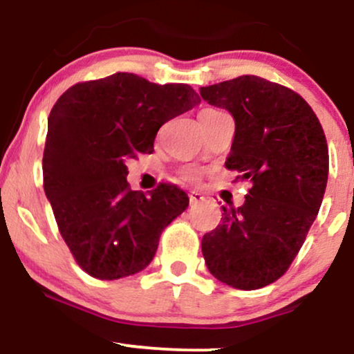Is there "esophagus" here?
I'll return each instance as SVG.
<instances>
[{
  "label": "esophagus",
  "mask_w": 354,
  "mask_h": 354,
  "mask_svg": "<svg viewBox=\"0 0 354 354\" xmlns=\"http://www.w3.org/2000/svg\"><path fill=\"white\" fill-rule=\"evenodd\" d=\"M189 198H190V205H197V203H201V202H203L205 201V197H203V194H201V192H190L189 194Z\"/></svg>",
  "instance_id": "obj_1"
}]
</instances>
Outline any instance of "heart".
<instances>
[{
	"label": "heart",
	"instance_id": "heart-1",
	"mask_svg": "<svg viewBox=\"0 0 354 354\" xmlns=\"http://www.w3.org/2000/svg\"><path fill=\"white\" fill-rule=\"evenodd\" d=\"M212 111H215V109H205V111H202V112H212ZM184 176L187 178H190V180H195V178H198V172L195 169H187L185 172H184Z\"/></svg>",
	"mask_w": 354,
	"mask_h": 354
}]
</instances>
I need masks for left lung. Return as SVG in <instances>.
<instances>
[{"label": "left lung", "instance_id": "8db88e82", "mask_svg": "<svg viewBox=\"0 0 354 354\" xmlns=\"http://www.w3.org/2000/svg\"><path fill=\"white\" fill-rule=\"evenodd\" d=\"M201 95L234 115L225 167L252 182L243 205L223 207L222 223L203 235V259L222 283L263 288L290 268L322 207L330 165L325 132L300 94L263 77L201 87Z\"/></svg>", "mask_w": 354, "mask_h": 354}]
</instances>
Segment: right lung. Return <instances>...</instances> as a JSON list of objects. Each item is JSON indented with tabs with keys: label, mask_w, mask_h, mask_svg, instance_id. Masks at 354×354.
Segmentation results:
<instances>
[{
	"label": "right lung",
	"mask_w": 354,
	"mask_h": 354,
	"mask_svg": "<svg viewBox=\"0 0 354 354\" xmlns=\"http://www.w3.org/2000/svg\"><path fill=\"white\" fill-rule=\"evenodd\" d=\"M201 102L189 84H153L132 73L77 82L48 118L44 192L76 263L99 280L140 272L162 230L189 205L184 190H131L129 159L152 153L162 124Z\"/></svg>",
	"instance_id": "right-lung-1"
}]
</instances>
